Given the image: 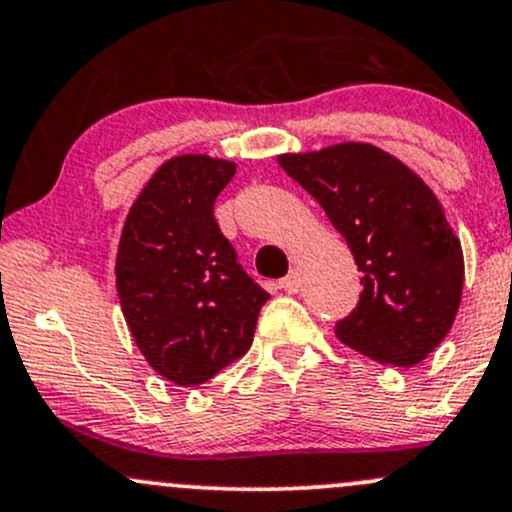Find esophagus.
Segmentation results:
<instances>
[{
	"label": "esophagus",
	"instance_id": "1",
	"mask_svg": "<svg viewBox=\"0 0 512 512\" xmlns=\"http://www.w3.org/2000/svg\"><path fill=\"white\" fill-rule=\"evenodd\" d=\"M279 287L284 289V292H289V294H294V292H299V287H301V277L297 272H292V274H287V277L282 279V282H279Z\"/></svg>",
	"mask_w": 512,
	"mask_h": 512
}]
</instances>
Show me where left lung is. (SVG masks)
<instances>
[{"instance_id": "8db88e82", "label": "left lung", "mask_w": 512, "mask_h": 512, "mask_svg": "<svg viewBox=\"0 0 512 512\" xmlns=\"http://www.w3.org/2000/svg\"><path fill=\"white\" fill-rule=\"evenodd\" d=\"M277 161L319 201L363 272L358 306L336 336L378 363H422L451 331L464 292L461 242L432 188L363 142Z\"/></svg>"}]
</instances>
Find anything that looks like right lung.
<instances>
[{
    "mask_svg": "<svg viewBox=\"0 0 512 512\" xmlns=\"http://www.w3.org/2000/svg\"><path fill=\"white\" fill-rule=\"evenodd\" d=\"M233 176V161L206 154L164 161L122 228V314L147 363L176 385L206 383L245 355L270 299L215 223L213 203Z\"/></svg>",
    "mask_w": 512,
    "mask_h": 512,
    "instance_id": "right-lung-1",
    "label": "right lung"
}]
</instances>
